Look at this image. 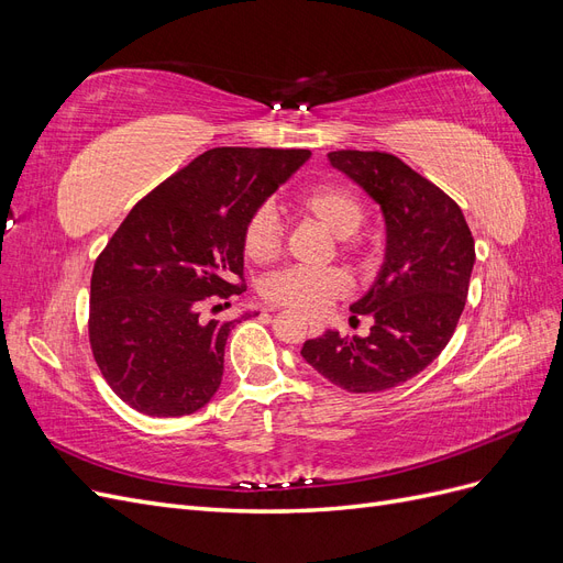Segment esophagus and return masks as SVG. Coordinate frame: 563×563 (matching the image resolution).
I'll return each mask as SVG.
<instances>
[{
	"mask_svg": "<svg viewBox=\"0 0 563 563\" xmlns=\"http://www.w3.org/2000/svg\"><path fill=\"white\" fill-rule=\"evenodd\" d=\"M310 335H321V323L319 321H310Z\"/></svg>",
	"mask_w": 563,
	"mask_h": 563,
	"instance_id": "34e87169",
	"label": "esophagus"
}]
</instances>
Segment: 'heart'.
I'll return each mask as SVG.
<instances>
[{"instance_id": "obj_1", "label": "heart", "mask_w": 563, "mask_h": 563, "mask_svg": "<svg viewBox=\"0 0 563 563\" xmlns=\"http://www.w3.org/2000/svg\"><path fill=\"white\" fill-rule=\"evenodd\" d=\"M298 216L312 218L340 240L343 253H360L364 242L360 232L366 218L364 201L352 187L343 183H319L300 192L294 201ZM282 246L277 220L267 209L251 213L242 230V251L251 263H269L277 258ZM345 272L331 269H282L263 282V298L272 305L302 314H319L347 291Z\"/></svg>"}]
</instances>
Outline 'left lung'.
<instances>
[{"mask_svg": "<svg viewBox=\"0 0 563 563\" xmlns=\"http://www.w3.org/2000/svg\"><path fill=\"white\" fill-rule=\"evenodd\" d=\"M329 159L380 203L387 255L376 284L350 308L373 317L371 333L327 331L300 354L354 395L385 391L418 376L449 345L465 310L474 240L457 203L389 152L335 150Z\"/></svg>", "mask_w": 563, "mask_h": 563, "instance_id": "left-lung-1", "label": "left lung"}]
</instances>
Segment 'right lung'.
I'll return each mask as SVG.
<instances>
[{"instance_id": "1", "label": "right lung", "mask_w": 563, "mask_h": 563, "mask_svg": "<svg viewBox=\"0 0 563 563\" xmlns=\"http://www.w3.org/2000/svg\"><path fill=\"white\" fill-rule=\"evenodd\" d=\"M308 159L213 147L129 211L96 258L89 308L93 360L124 404L180 418L211 401L234 321L203 323L199 308L246 291V220Z\"/></svg>"}]
</instances>
